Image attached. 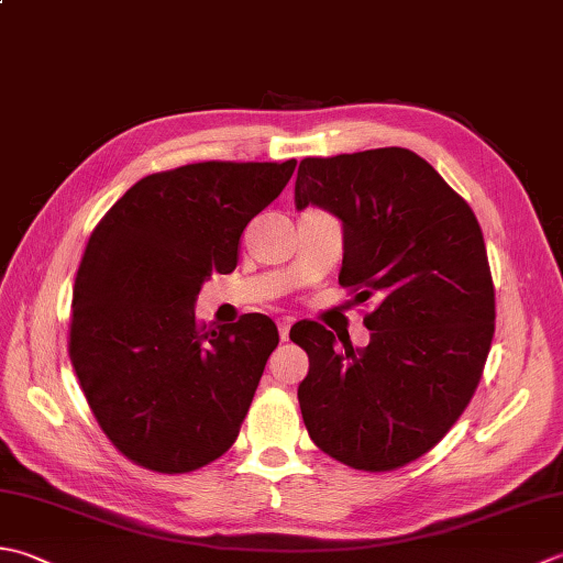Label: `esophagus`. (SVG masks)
<instances>
[{"instance_id": "obj_1", "label": "esophagus", "mask_w": 563, "mask_h": 563, "mask_svg": "<svg viewBox=\"0 0 563 563\" xmlns=\"http://www.w3.org/2000/svg\"><path fill=\"white\" fill-rule=\"evenodd\" d=\"M278 332H280L283 341H288V336H290V322H288V319H283V322H278Z\"/></svg>"}]
</instances>
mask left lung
Masks as SVG:
<instances>
[{
    "label": "left lung",
    "instance_id": "1",
    "mask_svg": "<svg viewBox=\"0 0 563 563\" xmlns=\"http://www.w3.org/2000/svg\"><path fill=\"white\" fill-rule=\"evenodd\" d=\"M295 205L344 222L339 285L368 346L312 319L290 329L310 356L297 388L312 442L356 471H395L442 442L466 410L495 332V288L476 214L407 148L302 158Z\"/></svg>",
    "mask_w": 563,
    "mask_h": 563
}]
</instances>
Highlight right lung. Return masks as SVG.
Masks as SVG:
<instances>
[{
	"label": "right lung",
	"mask_w": 563,
	"mask_h": 563,
	"mask_svg": "<svg viewBox=\"0 0 563 563\" xmlns=\"http://www.w3.org/2000/svg\"><path fill=\"white\" fill-rule=\"evenodd\" d=\"M297 161H205L141 178L99 219L73 288L70 361L109 442L134 464L190 473L236 442L278 346L271 317L197 322L212 273L236 268L241 234Z\"/></svg>",
	"instance_id": "right-lung-1"
}]
</instances>
